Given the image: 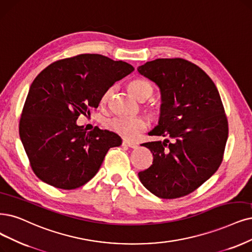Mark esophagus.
I'll return each instance as SVG.
<instances>
[{"instance_id": "1", "label": "esophagus", "mask_w": 252, "mask_h": 252, "mask_svg": "<svg viewBox=\"0 0 252 252\" xmlns=\"http://www.w3.org/2000/svg\"><path fill=\"white\" fill-rule=\"evenodd\" d=\"M123 145L128 146V147H131V148H136V147H137V144H136V143L129 142V141H126V140H124V141H123Z\"/></svg>"}]
</instances>
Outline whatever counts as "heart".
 <instances>
[{"instance_id":"b5f03b06","label":"heart","mask_w":252,"mask_h":252,"mask_svg":"<svg viewBox=\"0 0 252 252\" xmlns=\"http://www.w3.org/2000/svg\"><path fill=\"white\" fill-rule=\"evenodd\" d=\"M129 90L138 99H146L153 94V87L144 80H135L129 84ZM112 94V88L106 90L102 94L101 101L106 102ZM148 124L143 117H126L115 116L107 120L106 126L111 132H113L126 140H136L140 134L145 131Z\"/></svg>"}]
</instances>
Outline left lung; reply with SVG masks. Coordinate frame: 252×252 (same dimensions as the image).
<instances>
[{"instance_id": "left-lung-1", "label": "left lung", "mask_w": 252, "mask_h": 252, "mask_svg": "<svg viewBox=\"0 0 252 252\" xmlns=\"http://www.w3.org/2000/svg\"><path fill=\"white\" fill-rule=\"evenodd\" d=\"M162 94L159 126L152 132L168 137L144 143L153 165L138 173L156 196L174 199L199 188L223 160L228 123L219 92L196 64L182 58L156 59L138 67Z\"/></svg>"}]
</instances>
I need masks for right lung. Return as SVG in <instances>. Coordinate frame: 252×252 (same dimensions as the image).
<instances>
[{
	"instance_id": "right-lung-1",
	"label": "right lung",
	"mask_w": 252,
	"mask_h": 252,
	"mask_svg": "<svg viewBox=\"0 0 252 252\" xmlns=\"http://www.w3.org/2000/svg\"><path fill=\"white\" fill-rule=\"evenodd\" d=\"M133 70L124 61L81 54L50 64L35 78L22 111L20 136L37 178L72 190L96 174L121 138L97 126L87 132L76 120L97 108L106 90Z\"/></svg>"
}]
</instances>
